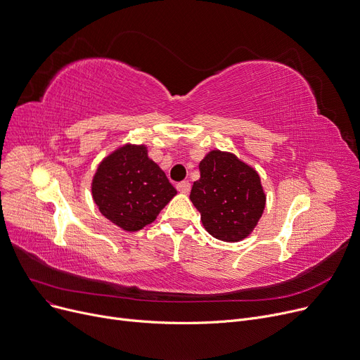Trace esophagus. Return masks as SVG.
Segmentation results:
<instances>
[{"label": "esophagus", "mask_w": 360, "mask_h": 360, "mask_svg": "<svg viewBox=\"0 0 360 360\" xmlns=\"http://www.w3.org/2000/svg\"><path fill=\"white\" fill-rule=\"evenodd\" d=\"M176 190L179 193H182V194H188V193L191 191V184L188 182V181H182V182L176 184Z\"/></svg>", "instance_id": "obj_1"}]
</instances>
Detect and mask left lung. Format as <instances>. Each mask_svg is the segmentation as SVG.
<instances>
[{"label":"left lung","instance_id":"left-lung-1","mask_svg":"<svg viewBox=\"0 0 360 360\" xmlns=\"http://www.w3.org/2000/svg\"><path fill=\"white\" fill-rule=\"evenodd\" d=\"M190 198L213 238L239 242L255 229L267 197L252 166L229 151L212 150L200 162Z\"/></svg>","mask_w":360,"mask_h":360}]
</instances>
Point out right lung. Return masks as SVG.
<instances>
[{"instance_id":"1","label":"right lung","mask_w":360,"mask_h":360,"mask_svg":"<svg viewBox=\"0 0 360 360\" xmlns=\"http://www.w3.org/2000/svg\"><path fill=\"white\" fill-rule=\"evenodd\" d=\"M91 195L108 220L122 231L137 232L156 220L176 190L148 158L144 144L127 143L99 163Z\"/></svg>"}]
</instances>
